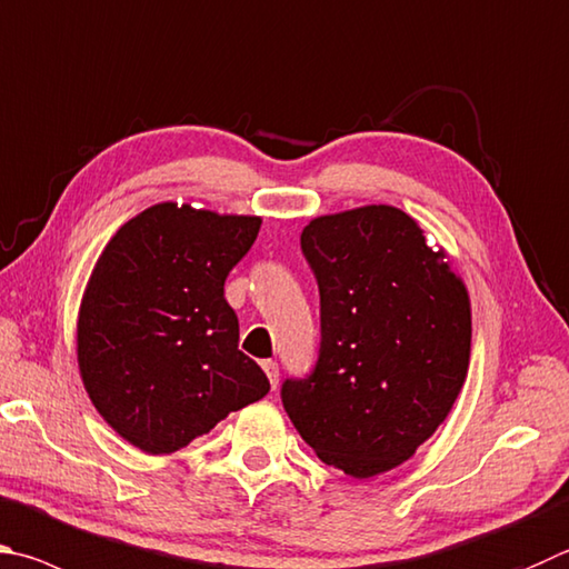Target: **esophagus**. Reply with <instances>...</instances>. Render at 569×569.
<instances>
[{
    "mask_svg": "<svg viewBox=\"0 0 569 569\" xmlns=\"http://www.w3.org/2000/svg\"><path fill=\"white\" fill-rule=\"evenodd\" d=\"M263 370H266V376H268V380H271V386L276 388L278 386V363L276 360H263Z\"/></svg>",
    "mask_w": 569,
    "mask_h": 569,
    "instance_id": "esophagus-1",
    "label": "esophagus"
}]
</instances>
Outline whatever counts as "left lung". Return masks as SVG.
Returning <instances> with one entry per match:
<instances>
[{"label": "left lung", "instance_id": "8db88e82", "mask_svg": "<svg viewBox=\"0 0 569 569\" xmlns=\"http://www.w3.org/2000/svg\"><path fill=\"white\" fill-rule=\"evenodd\" d=\"M301 249L318 281L320 348L311 373L283 380V408L326 465L373 478L406 462L458 398L468 288L396 206L318 216Z\"/></svg>", "mask_w": 569, "mask_h": 569}]
</instances>
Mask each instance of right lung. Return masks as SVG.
Instances as JSON below:
<instances>
[{
    "instance_id": "add662e5",
    "label": "right lung",
    "mask_w": 569,
    "mask_h": 569,
    "mask_svg": "<svg viewBox=\"0 0 569 569\" xmlns=\"http://www.w3.org/2000/svg\"><path fill=\"white\" fill-rule=\"evenodd\" d=\"M258 229V216L157 203L99 256L79 308L81 380L99 416L149 456L186 448L271 390L223 298Z\"/></svg>"
}]
</instances>
